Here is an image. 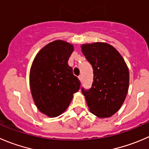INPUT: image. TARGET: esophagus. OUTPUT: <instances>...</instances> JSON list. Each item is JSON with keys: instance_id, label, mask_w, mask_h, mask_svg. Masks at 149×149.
I'll list each match as a JSON object with an SVG mask.
<instances>
[{"instance_id": "esophagus-1", "label": "esophagus", "mask_w": 149, "mask_h": 149, "mask_svg": "<svg viewBox=\"0 0 149 149\" xmlns=\"http://www.w3.org/2000/svg\"><path fill=\"white\" fill-rule=\"evenodd\" d=\"M79 80L81 81V82L82 81V76H81V75L79 76Z\"/></svg>"}]
</instances>
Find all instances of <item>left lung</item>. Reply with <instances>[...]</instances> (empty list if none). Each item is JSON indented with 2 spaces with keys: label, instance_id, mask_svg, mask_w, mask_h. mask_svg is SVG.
<instances>
[{
  "label": "left lung",
  "instance_id": "8db88e82",
  "mask_svg": "<svg viewBox=\"0 0 149 149\" xmlns=\"http://www.w3.org/2000/svg\"><path fill=\"white\" fill-rule=\"evenodd\" d=\"M93 68L92 87L81 88L89 111L100 118L113 116L121 108L129 88V70L119 52L106 43L81 46Z\"/></svg>",
  "mask_w": 149,
  "mask_h": 149
}]
</instances>
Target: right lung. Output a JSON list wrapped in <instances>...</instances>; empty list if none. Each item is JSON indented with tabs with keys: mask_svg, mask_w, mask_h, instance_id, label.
<instances>
[{
	"mask_svg": "<svg viewBox=\"0 0 149 149\" xmlns=\"http://www.w3.org/2000/svg\"><path fill=\"white\" fill-rule=\"evenodd\" d=\"M73 51L69 43L57 40L41 49L35 57L30 72V86L34 102L41 112L49 117L63 113L81 81L68 61Z\"/></svg>",
	"mask_w": 149,
	"mask_h": 149,
	"instance_id": "1",
	"label": "right lung"
}]
</instances>
